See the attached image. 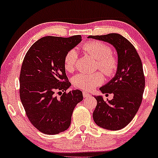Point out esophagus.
Listing matches in <instances>:
<instances>
[{
    "mask_svg": "<svg viewBox=\"0 0 158 158\" xmlns=\"http://www.w3.org/2000/svg\"><path fill=\"white\" fill-rule=\"evenodd\" d=\"M83 96H84V98H86V97L90 96V94L88 93H86V92H83Z\"/></svg>",
    "mask_w": 158,
    "mask_h": 158,
    "instance_id": "esophagus-1",
    "label": "esophagus"
}]
</instances>
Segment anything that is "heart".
I'll return each instance as SVG.
<instances>
[{"label": "heart", "instance_id": "obj_1", "mask_svg": "<svg viewBox=\"0 0 158 158\" xmlns=\"http://www.w3.org/2000/svg\"><path fill=\"white\" fill-rule=\"evenodd\" d=\"M83 49L89 55L96 60L95 67L107 77H112L116 74L118 69V60L112 54V49L107 44L98 41H93L85 43ZM77 54L75 50L67 52L64 58V68L69 72L75 69L77 62ZM104 76L102 72L95 73H80L73 79V84L76 87L83 90H92L104 83Z\"/></svg>", "mask_w": 158, "mask_h": 158}]
</instances>
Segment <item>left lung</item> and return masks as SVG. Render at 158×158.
I'll list each match as a JSON object with an SVG mask.
<instances>
[{"instance_id": "left-lung-1", "label": "left lung", "mask_w": 158, "mask_h": 158, "mask_svg": "<svg viewBox=\"0 0 158 158\" xmlns=\"http://www.w3.org/2000/svg\"><path fill=\"white\" fill-rule=\"evenodd\" d=\"M88 38L107 42L114 46L118 54L116 75L100 88L103 94L113 93V98L105 102L95 96L97 105L93 116L97 125L111 131L125 127L135 116L143 100L145 76L142 61L134 46L118 33Z\"/></svg>"}]
</instances>
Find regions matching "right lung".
Listing matches in <instances>:
<instances>
[{
	"label": "right lung",
	"instance_id": "1",
	"mask_svg": "<svg viewBox=\"0 0 158 158\" xmlns=\"http://www.w3.org/2000/svg\"><path fill=\"white\" fill-rule=\"evenodd\" d=\"M81 42V35L42 37L30 48L23 60L20 98L30 122L43 134L67 130L74 107L83 100L81 90L66 93L71 83L64 68L65 54ZM56 93H60V98Z\"/></svg>",
	"mask_w": 158,
	"mask_h": 158
}]
</instances>
